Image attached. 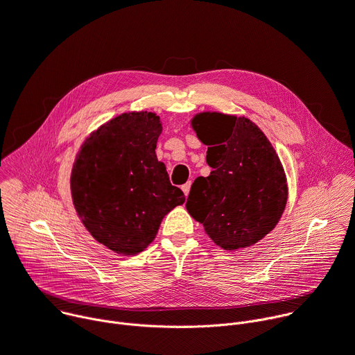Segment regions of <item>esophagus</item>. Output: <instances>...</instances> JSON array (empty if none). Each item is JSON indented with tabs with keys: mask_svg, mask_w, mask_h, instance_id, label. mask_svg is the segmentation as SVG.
<instances>
[{
	"mask_svg": "<svg viewBox=\"0 0 355 355\" xmlns=\"http://www.w3.org/2000/svg\"><path fill=\"white\" fill-rule=\"evenodd\" d=\"M190 187H191V182H187L186 184H183L182 186V190H183V193H184V196L187 197L189 196V193H190Z\"/></svg>",
	"mask_w": 355,
	"mask_h": 355,
	"instance_id": "obj_1",
	"label": "esophagus"
}]
</instances>
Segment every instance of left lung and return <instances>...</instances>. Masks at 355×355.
I'll return each mask as SVG.
<instances>
[{
	"label": "left lung",
	"mask_w": 355,
	"mask_h": 355,
	"mask_svg": "<svg viewBox=\"0 0 355 355\" xmlns=\"http://www.w3.org/2000/svg\"><path fill=\"white\" fill-rule=\"evenodd\" d=\"M191 126L208 146L212 172L191 184L189 214L223 250L255 244L273 230L287 202L286 175L275 148L244 116L201 112Z\"/></svg>",
	"instance_id": "8db88e82"
}]
</instances>
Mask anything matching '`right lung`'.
<instances>
[{"mask_svg":"<svg viewBox=\"0 0 355 355\" xmlns=\"http://www.w3.org/2000/svg\"><path fill=\"white\" fill-rule=\"evenodd\" d=\"M161 132L154 112L122 114L86 139L73 164L76 212L90 234L116 254L147 248L164 216L186 200L157 159Z\"/></svg>","mask_w":355,"mask_h":355,"instance_id":"1","label":"right lung"}]
</instances>
